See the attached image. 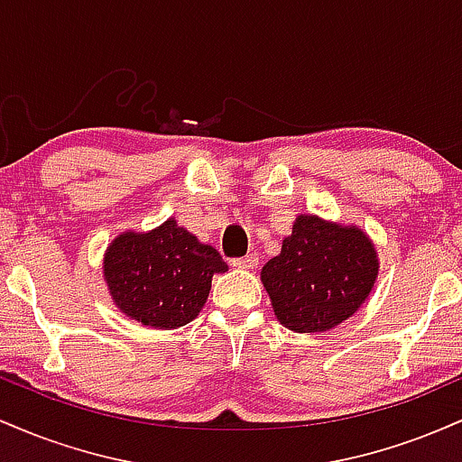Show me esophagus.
Listing matches in <instances>:
<instances>
[{
	"label": "esophagus",
	"mask_w": 462,
	"mask_h": 462,
	"mask_svg": "<svg viewBox=\"0 0 462 462\" xmlns=\"http://www.w3.org/2000/svg\"><path fill=\"white\" fill-rule=\"evenodd\" d=\"M256 264H258L256 254H247V256L235 258V261H232V267H236V269H254Z\"/></svg>",
	"instance_id": "obj_1"
}]
</instances>
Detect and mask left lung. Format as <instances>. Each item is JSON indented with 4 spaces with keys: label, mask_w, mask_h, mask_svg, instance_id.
<instances>
[{
    "label": "left lung",
    "mask_w": 462,
    "mask_h": 462,
    "mask_svg": "<svg viewBox=\"0 0 462 462\" xmlns=\"http://www.w3.org/2000/svg\"><path fill=\"white\" fill-rule=\"evenodd\" d=\"M374 241L358 226L298 215L261 280L275 319L293 332H326L356 312L378 280Z\"/></svg>",
    "instance_id": "left-lung-1"
}]
</instances>
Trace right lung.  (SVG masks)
<instances>
[{
    "label": "right lung",
    "mask_w": 462,
    "mask_h": 462,
    "mask_svg": "<svg viewBox=\"0 0 462 462\" xmlns=\"http://www.w3.org/2000/svg\"><path fill=\"white\" fill-rule=\"evenodd\" d=\"M104 282L115 306L156 330L187 326L208 300L215 273L227 264L178 221L167 219L153 230H125L104 254Z\"/></svg>",
    "instance_id": "right-lung-1"
}]
</instances>
